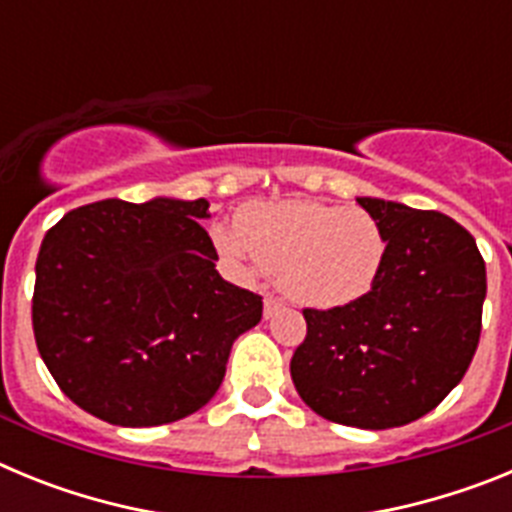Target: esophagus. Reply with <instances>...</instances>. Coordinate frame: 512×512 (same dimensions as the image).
<instances>
[{"instance_id":"34e87169","label":"esophagus","mask_w":512,"mask_h":512,"mask_svg":"<svg viewBox=\"0 0 512 512\" xmlns=\"http://www.w3.org/2000/svg\"><path fill=\"white\" fill-rule=\"evenodd\" d=\"M279 307H282V302H279L277 297L266 295L264 297V318H274V315L279 312Z\"/></svg>"}]
</instances>
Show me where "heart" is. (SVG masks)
Here are the masks:
<instances>
[{
	"mask_svg": "<svg viewBox=\"0 0 512 512\" xmlns=\"http://www.w3.org/2000/svg\"><path fill=\"white\" fill-rule=\"evenodd\" d=\"M217 248L241 266L277 274L297 305L343 307L369 295L384 264V233L361 207L315 200L256 202L238 225L212 230Z\"/></svg>",
	"mask_w": 512,
	"mask_h": 512,
	"instance_id": "heart-1",
	"label": "heart"
}]
</instances>
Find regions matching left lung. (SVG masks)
<instances>
[{
	"mask_svg": "<svg viewBox=\"0 0 512 512\" xmlns=\"http://www.w3.org/2000/svg\"><path fill=\"white\" fill-rule=\"evenodd\" d=\"M387 243L372 292L302 310L307 336L289 372L325 420L369 431L431 413L467 374L482 330L485 259L472 233L436 210L359 197Z\"/></svg>",
	"mask_w": 512,
	"mask_h": 512,
	"instance_id": "obj_1",
	"label": "left lung"
}]
</instances>
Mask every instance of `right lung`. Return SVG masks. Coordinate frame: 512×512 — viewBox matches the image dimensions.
<instances>
[{"label": "right lung", "instance_id": "1", "mask_svg": "<svg viewBox=\"0 0 512 512\" xmlns=\"http://www.w3.org/2000/svg\"><path fill=\"white\" fill-rule=\"evenodd\" d=\"M207 200L156 197L76 207L35 261L33 330L61 392L125 428L197 413L264 302L225 282L200 220Z\"/></svg>", "mask_w": 512, "mask_h": 512}]
</instances>
